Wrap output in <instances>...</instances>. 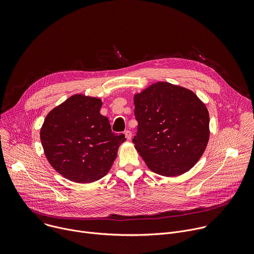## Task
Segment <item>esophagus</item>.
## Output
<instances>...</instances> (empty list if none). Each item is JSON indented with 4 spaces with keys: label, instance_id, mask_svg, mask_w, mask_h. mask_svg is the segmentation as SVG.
I'll return each mask as SVG.
<instances>
[{
    "label": "esophagus",
    "instance_id": "obj_1",
    "mask_svg": "<svg viewBox=\"0 0 254 254\" xmlns=\"http://www.w3.org/2000/svg\"><path fill=\"white\" fill-rule=\"evenodd\" d=\"M125 136L127 140H129L131 138V131L130 130H126L125 131Z\"/></svg>",
    "mask_w": 254,
    "mask_h": 254
}]
</instances>
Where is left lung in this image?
I'll return each mask as SVG.
<instances>
[{
	"label": "left lung",
	"instance_id": "left-lung-1",
	"mask_svg": "<svg viewBox=\"0 0 254 254\" xmlns=\"http://www.w3.org/2000/svg\"><path fill=\"white\" fill-rule=\"evenodd\" d=\"M133 104L138 126L132 142L148 168L165 177L192 169L210 136L205 103L190 89L159 81L135 93Z\"/></svg>",
	"mask_w": 254,
	"mask_h": 254
}]
</instances>
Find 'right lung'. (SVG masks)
I'll list each match as a JSON object with an SVG mask.
<instances>
[{
    "label": "right lung",
    "instance_id": "right-lung-1",
    "mask_svg": "<svg viewBox=\"0 0 254 254\" xmlns=\"http://www.w3.org/2000/svg\"><path fill=\"white\" fill-rule=\"evenodd\" d=\"M98 97L74 94L54 107L40 130L50 165L75 183H92L110 172L125 134L112 131Z\"/></svg>",
    "mask_w": 254,
    "mask_h": 254
}]
</instances>
